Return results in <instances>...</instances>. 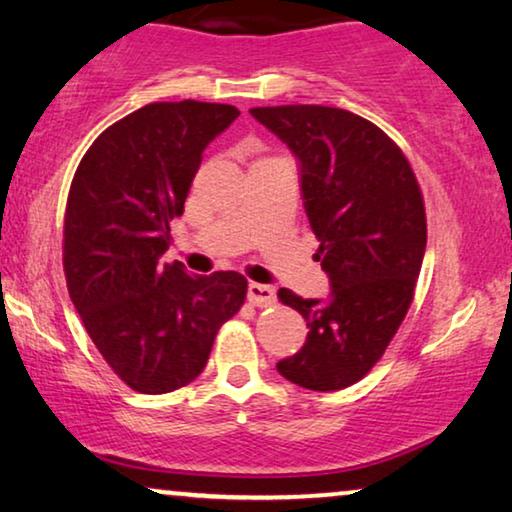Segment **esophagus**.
<instances>
[{
  "instance_id": "1",
  "label": "esophagus",
  "mask_w": 512,
  "mask_h": 512,
  "mask_svg": "<svg viewBox=\"0 0 512 512\" xmlns=\"http://www.w3.org/2000/svg\"><path fill=\"white\" fill-rule=\"evenodd\" d=\"M248 299L255 306H271L276 302V290L264 283H250L248 285Z\"/></svg>"
}]
</instances>
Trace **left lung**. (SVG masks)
<instances>
[{
	"instance_id": "obj_1",
	"label": "left lung",
	"mask_w": 512,
	"mask_h": 512,
	"mask_svg": "<svg viewBox=\"0 0 512 512\" xmlns=\"http://www.w3.org/2000/svg\"><path fill=\"white\" fill-rule=\"evenodd\" d=\"M299 161L304 210L330 278L325 299L281 288L309 335L278 363L292 384L339 391L384 356L414 297L426 250L424 199L410 161L358 114L323 105L252 107Z\"/></svg>"
}]
</instances>
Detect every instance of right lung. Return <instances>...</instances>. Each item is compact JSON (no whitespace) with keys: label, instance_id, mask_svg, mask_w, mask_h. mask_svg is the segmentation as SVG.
I'll list each match as a JSON object with an SVG mask.
<instances>
[{"label":"right lung","instance_id":"obj_1","mask_svg":"<svg viewBox=\"0 0 512 512\" xmlns=\"http://www.w3.org/2000/svg\"><path fill=\"white\" fill-rule=\"evenodd\" d=\"M238 114L217 102H152L102 131L74 173L67 290L100 356L138 393L199 377L217 330L243 306L248 281L236 271L196 276L161 262L203 149Z\"/></svg>","mask_w":512,"mask_h":512}]
</instances>
